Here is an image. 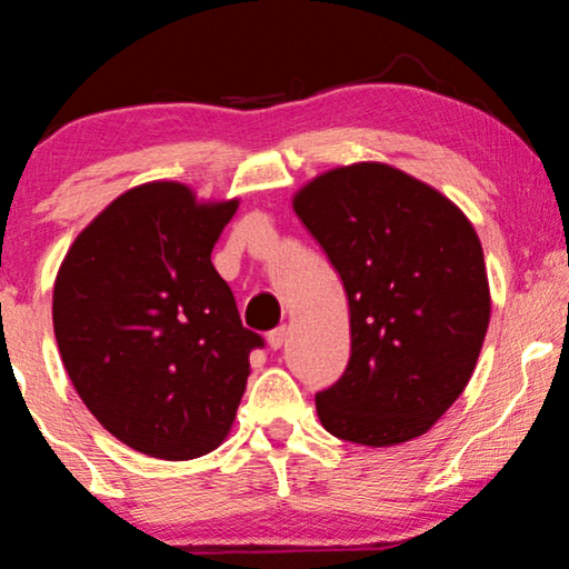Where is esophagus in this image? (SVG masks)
Here are the masks:
<instances>
[{"label":"esophagus","mask_w":569,"mask_h":569,"mask_svg":"<svg viewBox=\"0 0 569 569\" xmlns=\"http://www.w3.org/2000/svg\"><path fill=\"white\" fill-rule=\"evenodd\" d=\"M284 339H287V326H277V329H271L267 333V341H269L271 349H282Z\"/></svg>","instance_id":"esophagus-1"}]
</instances>
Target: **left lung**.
Wrapping results in <instances>:
<instances>
[{"instance_id": "1", "label": "left lung", "mask_w": 569, "mask_h": 569, "mask_svg": "<svg viewBox=\"0 0 569 569\" xmlns=\"http://www.w3.org/2000/svg\"><path fill=\"white\" fill-rule=\"evenodd\" d=\"M349 300L352 355L316 393L333 438L386 448L425 435L463 393L489 326L485 253L453 201L386 162H355L295 193Z\"/></svg>"}]
</instances>
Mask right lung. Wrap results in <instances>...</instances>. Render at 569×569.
Instances as JSON below:
<instances>
[{"instance_id": "obj_1", "label": "right lung", "mask_w": 569, "mask_h": 569, "mask_svg": "<svg viewBox=\"0 0 569 569\" xmlns=\"http://www.w3.org/2000/svg\"><path fill=\"white\" fill-rule=\"evenodd\" d=\"M238 199L152 181L84 228L53 284V333L84 407L123 446L189 461L228 438L259 333L243 329L212 248Z\"/></svg>"}]
</instances>
